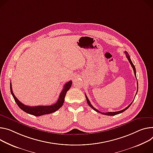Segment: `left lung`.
<instances>
[{"mask_svg":"<svg viewBox=\"0 0 153 153\" xmlns=\"http://www.w3.org/2000/svg\"><path fill=\"white\" fill-rule=\"evenodd\" d=\"M124 53H125V54H126V57H127V59H128V60H129V63H130V64L131 65V66H132V68H133V70H134V74H135V77H136V79H137V77H136V70H135V66L134 65V64L132 63V61H131V58H130V56H129V53H128V52H126V51H125L124 52ZM138 82H137V93H136V94H137V91H138ZM85 97H86V100H87V103H88V104L94 110H95L96 112H98V113H100V114H103V115H108V116H114V115H118V114H121V113H122V112H124L125 110H127L130 106H131V105L132 104V102H133V101L127 107H126L124 109H123V110H120V111H118V112H106V113H104V112H100V111H99L98 110H97L96 108H95L91 104V103H90V101H89V100H88V98H87V96H86V94H85Z\"/></svg>","mask_w":153,"mask_h":153,"instance_id":"left-lung-1","label":"left lung"}]
</instances>
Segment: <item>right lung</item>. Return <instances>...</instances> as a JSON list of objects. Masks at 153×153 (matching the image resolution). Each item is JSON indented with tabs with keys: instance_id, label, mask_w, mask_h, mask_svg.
I'll return each mask as SVG.
<instances>
[{
	"instance_id": "obj_1",
	"label": "right lung",
	"mask_w": 153,
	"mask_h": 153,
	"mask_svg": "<svg viewBox=\"0 0 153 153\" xmlns=\"http://www.w3.org/2000/svg\"><path fill=\"white\" fill-rule=\"evenodd\" d=\"M71 85H72L71 80L69 81L66 83V84L64 85L63 90L60 94L59 100L57 101V102L51 105H38V106H35V107L25 105L22 102H21L17 99V98L15 96V94H14L12 90V87H11V83H10V91L14 100H15V102H16V104L21 110H22L25 112L27 114H29L30 115H32L36 117H39L41 115L49 114L55 112V111L59 110L63 105L66 92L68 91L69 88H71Z\"/></svg>"
}]
</instances>
